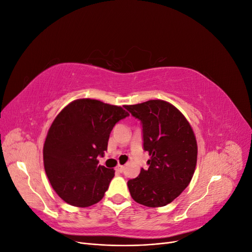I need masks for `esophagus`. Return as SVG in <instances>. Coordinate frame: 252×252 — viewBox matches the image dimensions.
Masks as SVG:
<instances>
[{"label": "esophagus", "instance_id": "34e87169", "mask_svg": "<svg viewBox=\"0 0 252 252\" xmlns=\"http://www.w3.org/2000/svg\"><path fill=\"white\" fill-rule=\"evenodd\" d=\"M124 169H125V167L124 166H122V165H118L117 166V168H116V170L118 171V172H120V173H122L124 171Z\"/></svg>", "mask_w": 252, "mask_h": 252}]
</instances>
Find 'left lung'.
Wrapping results in <instances>:
<instances>
[{
    "label": "left lung",
    "instance_id": "8db88e82",
    "mask_svg": "<svg viewBox=\"0 0 252 252\" xmlns=\"http://www.w3.org/2000/svg\"><path fill=\"white\" fill-rule=\"evenodd\" d=\"M124 108L142 125L148 169L127 182L132 199L147 207H162L178 197L192 179L197 145L191 126L168 102L150 100Z\"/></svg>",
    "mask_w": 252,
    "mask_h": 252
}]
</instances>
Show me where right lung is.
Returning <instances> with one entry per match:
<instances>
[{
  "instance_id": "1",
  "label": "right lung",
  "mask_w": 252,
  "mask_h": 252,
  "mask_svg": "<svg viewBox=\"0 0 252 252\" xmlns=\"http://www.w3.org/2000/svg\"><path fill=\"white\" fill-rule=\"evenodd\" d=\"M129 114L122 107L81 98L68 104L53 121L44 144V167L58 195L77 207L101 201L114 170L98 165L109 134Z\"/></svg>"
}]
</instances>
